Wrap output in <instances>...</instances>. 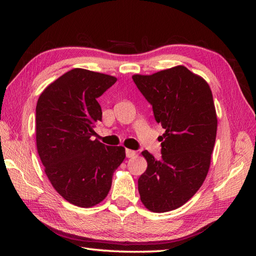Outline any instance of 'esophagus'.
I'll return each instance as SVG.
<instances>
[{
	"instance_id": "1",
	"label": "esophagus",
	"mask_w": 256,
	"mask_h": 256,
	"mask_svg": "<svg viewBox=\"0 0 256 256\" xmlns=\"http://www.w3.org/2000/svg\"><path fill=\"white\" fill-rule=\"evenodd\" d=\"M125 155H126L128 158H132L135 156V150H125Z\"/></svg>"
}]
</instances>
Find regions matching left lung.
I'll list each match as a JSON object with an SVG mask.
<instances>
[{"label": "left lung", "instance_id": "1", "mask_svg": "<svg viewBox=\"0 0 256 256\" xmlns=\"http://www.w3.org/2000/svg\"><path fill=\"white\" fill-rule=\"evenodd\" d=\"M132 78L165 128L160 158L142 152L148 168L138 178L140 200L153 212L177 209L198 192L209 170L218 125L212 92L184 66Z\"/></svg>", "mask_w": 256, "mask_h": 256}]
</instances>
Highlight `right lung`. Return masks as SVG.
I'll list each match as a JSON object with an SVG mask.
<instances>
[{
  "mask_svg": "<svg viewBox=\"0 0 256 256\" xmlns=\"http://www.w3.org/2000/svg\"><path fill=\"white\" fill-rule=\"evenodd\" d=\"M116 81L76 68L48 86L37 101L36 144L46 175L62 197L82 208L106 197L113 172L125 158L122 146L91 140L102 120L98 98Z\"/></svg>",
  "mask_w": 256,
  "mask_h": 256,
  "instance_id": "add662e5",
  "label": "right lung"
}]
</instances>
